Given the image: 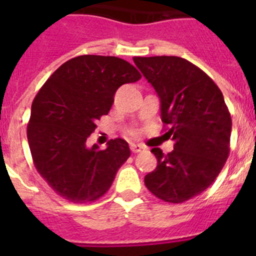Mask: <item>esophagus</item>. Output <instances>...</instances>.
I'll return each instance as SVG.
<instances>
[{"mask_svg": "<svg viewBox=\"0 0 256 256\" xmlns=\"http://www.w3.org/2000/svg\"><path fill=\"white\" fill-rule=\"evenodd\" d=\"M142 150H144V146H142V144H130V151H132V152L137 154V152H141Z\"/></svg>", "mask_w": 256, "mask_h": 256, "instance_id": "34e87169", "label": "esophagus"}]
</instances>
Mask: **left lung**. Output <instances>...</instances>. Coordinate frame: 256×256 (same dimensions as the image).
I'll return each mask as SVG.
<instances>
[{"instance_id":"1","label":"left lung","mask_w":256,"mask_h":256,"mask_svg":"<svg viewBox=\"0 0 256 256\" xmlns=\"http://www.w3.org/2000/svg\"><path fill=\"white\" fill-rule=\"evenodd\" d=\"M134 64L158 92L166 138L174 150L154 148L155 170L144 177L160 200L180 204L212 184L230 155L232 119L222 91L200 68L178 56L134 58Z\"/></svg>"}]
</instances>
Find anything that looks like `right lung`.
<instances>
[{"label": "right lung", "instance_id": "obj_1", "mask_svg": "<svg viewBox=\"0 0 256 256\" xmlns=\"http://www.w3.org/2000/svg\"><path fill=\"white\" fill-rule=\"evenodd\" d=\"M138 79V70L123 58L82 55L64 62L38 91L26 137L36 169L61 198L94 202L112 187L130 146L115 138L100 150L86 141L110 112L118 88Z\"/></svg>", "mask_w": 256, "mask_h": 256}]
</instances>
